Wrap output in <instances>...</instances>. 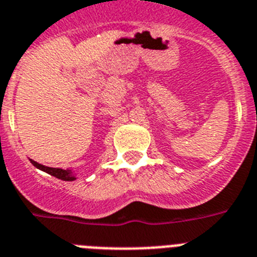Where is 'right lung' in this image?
Masks as SVG:
<instances>
[{
    "label": "right lung",
    "mask_w": 257,
    "mask_h": 257,
    "mask_svg": "<svg viewBox=\"0 0 257 257\" xmlns=\"http://www.w3.org/2000/svg\"><path fill=\"white\" fill-rule=\"evenodd\" d=\"M31 162L34 164V166H36L37 169H40L43 172L48 173V174L53 175L56 178L58 179H62V181H74L75 177L72 175L71 170H62V169H57V168H49V166H44L39 162L34 161V160H31Z\"/></svg>",
    "instance_id": "right-lung-1"
}]
</instances>
